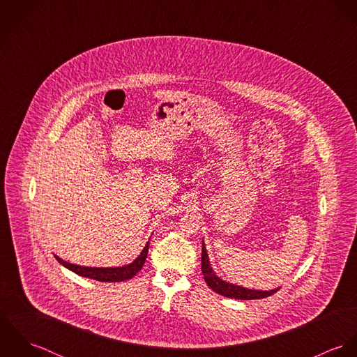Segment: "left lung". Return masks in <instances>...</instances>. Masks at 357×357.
I'll return each instance as SVG.
<instances>
[{
    "instance_id": "8db88e82",
    "label": "left lung",
    "mask_w": 357,
    "mask_h": 357,
    "mask_svg": "<svg viewBox=\"0 0 357 357\" xmlns=\"http://www.w3.org/2000/svg\"><path fill=\"white\" fill-rule=\"evenodd\" d=\"M202 273H204V280H206L207 286L213 291H215L220 296H224V297H228V298H235V300H259V298H265V297H269V296L275 294L280 289V287H278V289H273V290L261 291V290L246 289V287L232 284V283H228V282L222 280L221 278H218L215 275V272L211 268L204 242H202Z\"/></svg>"
}]
</instances>
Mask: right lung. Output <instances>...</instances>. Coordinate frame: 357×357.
<instances>
[{"label": "right lung", "instance_id": "1", "mask_svg": "<svg viewBox=\"0 0 357 357\" xmlns=\"http://www.w3.org/2000/svg\"><path fill=\"white\" fill-rule=\"evenodd\" d=\"M149 246H150V241L147 242L143 252L133 262H130L128 265H123V266H114V268L82 266V265L67 262V261L61 259L57 255H54V257L63 266H66L67 269L73 271L74 273H77L79 276L89 278V279H93V280H99V282H123V280L132 279L143 268L147 255H149Z\"/></svg>", "mask_w": 357, "mask_h": 357}]
</instances>
